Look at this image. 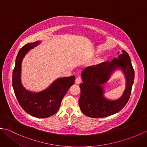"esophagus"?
<instances>
[{
	"mask_svg": "<svg viewBox=\"0 0 147 147\" xmlns=\"http://www.w3.org/2000/svg\"><path fill=\"white\" fill-rule=\"evenodd\" d=\"M81 82H82V78L80 77H78L75 81L76 84H80Z\"/></svg>",
	"mask_w": 147,
	"mask_h": 147,
	"instance_id": "obj_1",
	"label": "esophagus"
}]
</instances>
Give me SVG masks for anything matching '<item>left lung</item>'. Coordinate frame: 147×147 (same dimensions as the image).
I'll return each instance as SVG.
<instances>
[{"mask_svg":"<svg viewBox=\"0 0 147 147\" xmlns=\"http://www.w3.org/2000/svg\"><path fill=\"white\" fill-rule=\"evenodd\" d=\"M117 58L111 62L88 67L82 71L83 83L80 85L79 105L81 111L93 118L107 117L117 113L127 104L131 92L135 72L128 54L125 51L117 52ZM116 70H121L126 80V88L119 98L111 100L105 98L103 85Z\"/></svg>","mask_w":147,"mask_h":147,"instance_id":"left-lung-1","label":"left lung"}]
</instances>
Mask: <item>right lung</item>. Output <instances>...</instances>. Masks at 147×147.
I'll use <instances>...</instances> for the list:
<instances>
[{
	"label": "right lung",
	"instance_id": "right-lung-1",
	"mask_svg": "<svg viewBox=\"0 0 147 147\" xmlns=\"http://www.w3.org/2000/svg\"><path fill=\"white\" fill-rule=\"evenodd\" d=\"M41 40L28 43L19 51L12 72V87L16 98L24 111L33 117H49L57 112L67 90L73 85L75 76L59 78L47 88L38 92L26 90L21 83V65L31 49L41 43Z\"/></svg>",
	"mask_w": 147,
	"mask_h": 147
}]
</instances>
